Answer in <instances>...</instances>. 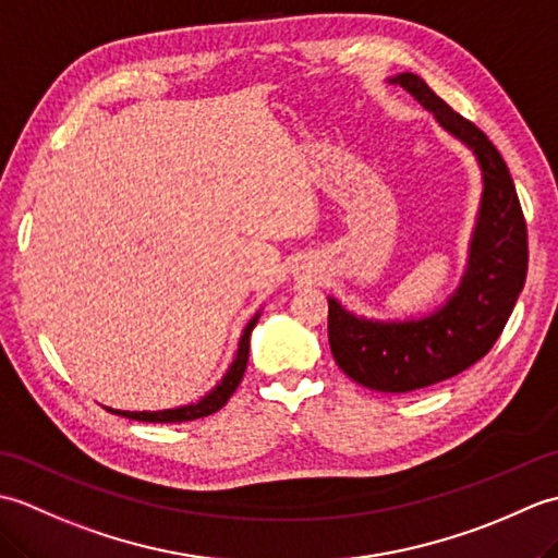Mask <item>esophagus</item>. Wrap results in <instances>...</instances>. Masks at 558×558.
Returning a JSON list of instances; mask_svg holds the SVG:
<instances>
[{
    "label": "esophagus",
    "mask_w": 558,
    "mask_h": 558,
    "mask_svg": "<svg viewBox=\"0 0 558 558\" xmlns=\"http://www.w3.org/2000/svg\"><path fill=\"white\" fill-rule=\"evenodd\" d=\"M298 278H300V280H312V278H314V270H312V266L302 264V266L298 268Z\"/></svg>",
    "instance_id": "1"
}]
</instances>
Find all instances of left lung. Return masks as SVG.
<instances>
[{"label": "left lung", "mask_w": 558, "mask_h": 558, "mask_svg": "<svg viewBox=\"0 0 558 558\" xmlns=\"http://www.w3.org/2000/svg\"><path fill=\"white\" fill-rule=\"evenodd\" d=\"M388 83L405 88L438 126L468 146L482 172V198L468 266L450 298L426 316L381 322L328 298V342L352 381L381 393H410L465 372L492 350L527 276V228L501 153L453 112L417 74Z\"/></svg>", "instance_id": "obj_1"}]
</instances>
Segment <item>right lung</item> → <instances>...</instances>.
Masks as SVG:
<instances>
[{
    "mask_svg": "<svg viewBox=\"0 0 558 558\" xmlns=\"http://www.w3.org/2000/svg\"><path fill=\"white\" fill-rule=\"evenodd\" d=\"M260 312L254 314L252 322L246 324L244 333L240 338V345H236V352H234V360L230 364V369L225 372V376L220 378V381L213 386L208 393L196 400V402H189V405H180V408H170V410H141V412H132V410H114V408H105L108 412H114V414H122V417H129V420H136V422H192V420H198V417H208V414L218 412L225 402L230 400V396L236 390V386H240L242 376H244V369H246V362H248V342H252V330L258 322Z\"/></svg>",
    "mask_w": 558,
    "mask_h": 558,
    "instance_id": "add662e5",
    "label": "right lung"
}]
</instances>
